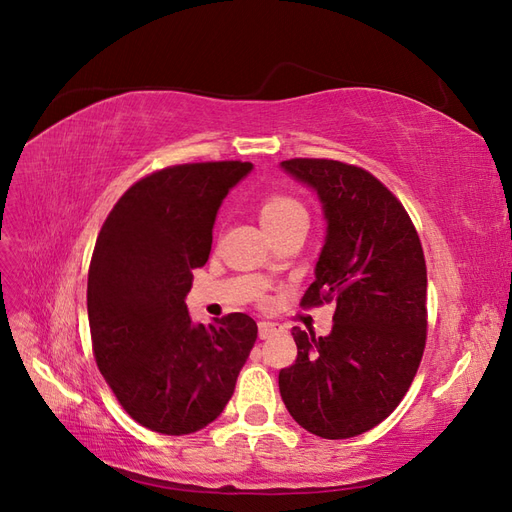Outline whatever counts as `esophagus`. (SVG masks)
Returning <instances> with one entry per match:
<instances>
[{
    "instance_id": "1",
    "label": "esophagus",
    "mask_w": 512,
    "mask_h": 512,
    "mask_svg": "<svg viewBox=\"0 0 512 512\" xmlns=\"http://www.w3.org/2000/svg\"><path fill=\"white\" fill-rule=\"evenodd\" d=\"M275 333H277V324L267 322V320H260L258 322V335H260V339H267V337H271Z\"/></svg>"
}]
</instances>
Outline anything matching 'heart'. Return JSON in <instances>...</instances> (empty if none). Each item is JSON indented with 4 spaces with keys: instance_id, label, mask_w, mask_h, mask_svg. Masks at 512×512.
<instances>
[{
    "instance_id": "b5f03b06",
    "label": "heart",
    "mask_w": 512,
    "mask_h": 512,
    "mask_svg": "<svg viewBox=\"0 0 512 512\" xmlns=\"http://www.w3.org/2000/svg\"><path fill=\"white\" fill-rule=\"evenodd\" d=\"M297 215H307L301 200L284 192H271L260 200V222L267 230L280 228Z\"/></svg>"
}]
</instances>
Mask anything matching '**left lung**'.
<instances>
[{
  "label": "left lung",
  "mask_w": 512,
  "mask_h": 512,
  "mask_svg": "<svg viewBox=\"0 0 512 512\" xmlns=\"http://www.w3.org/2000/svg\"><path fill=\"white\" fill-rule=\"evenodd\" d=\"M282 168L318 192L327 239L301 307L335 305L333 331L292 329L297 361L280 393L303 429L346 440L389 416L408 393L427 339V267L408 211L365 168L292 158Z\"/></svg>",
  "instance_id": "8db88e82"
}]
</instances>
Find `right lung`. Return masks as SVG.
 I'll list each match as a JSON object with an SVG mask.
<instances>
[{
    "instance_id": "1",
    "label": "right lung",
    "mask_w": 512,
    "mask_h": 512,
    "mask_svg": "<svg viewBox=\"0 0 512 512\" xmlns=\"http://www.w3.org/2000/svg\"><path fill=\"white\" fill-rule=\"evenodd\" d=\"M250 170L239 160L156 170L102 224L87 280L91 346L121 408L151 431L185 436L215 421L254 348L247 314L192 324L185 305L222 200Z\"/></svg>"
}]
</instances>
